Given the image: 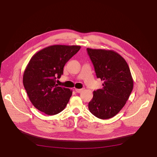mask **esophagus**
I'll list each match as a JSON object with an SVG mask.
<instances>
[{"mask_svg":"<svg viewBox=\"0 0 157 157\" xmlns=\"http://www.w3.org/2000/svg\"><path fill=\"white\" fill-rule=\"evenodd\" d=\"M84 90L83 88H81V89H75V91L77 93H81L82 91Z\"/></svg>","mask_w":157,"mask_h":157,"instance_id":"1","label":"esophagus"}]
</instances>
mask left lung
Listing matches in <instances>:
<instances>
[{
    "label": "left lung",
    "mask_w": 157,
    "mask_h": 157,
    "mask_svg": "<svg viewBox=\"0 0 157 157\" xmlns=\"http://www.w3.org/2000/svg\"><path fill=\"white\" fill-rule=\"evenodd\" d=\"M87 52L97 77L103 80V87L93 92L89 111L100 119H108L118 113L130 97L134 86L130 70L114 50L88 48Z\"/></svg>",
    "instance_id": "obj_1"
}]
</instances>
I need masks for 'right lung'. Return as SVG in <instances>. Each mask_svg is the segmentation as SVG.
<instances>
[{
  "label": "right lung",
  "mask_w": 157,
  "mask_h": 157,
  "mask_svg": "<svg viewBox=\"0 0 157 157\" xmlns=\"http://www.w3.org/2000/svg\"><path fill=\"white\" fill-rule=\"evenodd\" d=\"M80 48V46L52 45L33 56L23 73V83L38 110L54 115L65 108L73 91L58 86L56 78L61 77L64 65Z\"/></svg>",
  "instance_id": "add662e5"
}]
</instances>
